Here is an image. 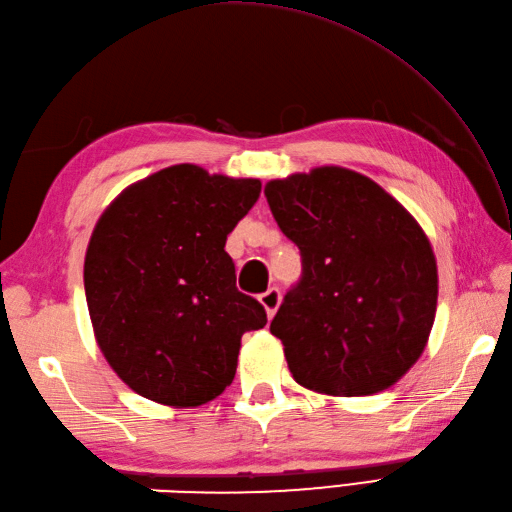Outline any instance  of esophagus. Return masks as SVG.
<instances>
[{
  "mask_svg": "<svg viewBox=\"0 0 512 512\" xmlns=\"http://www.w3.org/2000/svg\"><path fill=\"white\" fill-rule=\"evenodd\" d=\"M259 303H262V306H264L268 319H273L277 308H279V303H281L279 288H268L266 292H262V295H259Z\"/></svg>",
  "mask_w": 512,
  "mask_h": 512,
  "instance_id": "1",
  "label": "esophagus"
}]
</instances>
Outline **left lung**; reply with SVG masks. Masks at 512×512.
Returning <instances> with one entry per match:
<instances>
[{
	"instance_id": "left-lung-1",
	"label": "left lung",
	"mask_w": 512,
	"mask_h": 512,
	"mask_svg": "<svg viewBox=\"0 0 512 512\" xmlns=\"http://www.w3.org/2000/svg\"><path fill=\"white\" fill-rule=\"evenodd\" d=\"M264 193L303 262L270 323L292 378L328 396L396 385L436 319L438 266L427 233L380 184L345 167L270 180Z\"/></svg>"
}]
</instances>
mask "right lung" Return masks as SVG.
Returning a JSON list of instances; mask_svg holds the SVG:
<instances>
[{
  "label": "right lung",
  "mask_w": 512,
  "mask_h": 512,
  "mask_svg": "<svg viewBox=\"0 0 512 512\" xmlns=\"http://www.w3.org/2000/svg\"><path fill=\"white\" fill-rule=\"evenodd\" d=\"M257 178L173 165L129 184L96 222L83 279L105 361L136 394L189 409L233 383L242 334L266 310L235 286L226 235Z\"/></svg>",
  "instance_id": "obj_1"
}]
</instances>
